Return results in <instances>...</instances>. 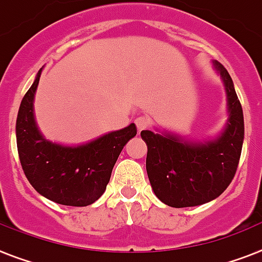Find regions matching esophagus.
Returning a JSON list of instances; mask_svg holds the SVG:
<instances>
[{
	"label": "esophagus",
	"instance_id": "esophagus-1",
	"mask_svg": "<svg viewBox=\"0 0 262 262\" xmlns=\"http://www.w3.org/2000/svg\"><path fill=\"white\" fill-rule=\"evenodd\" d=\"M135 124L138 127V131H142V129H146L147 127L150 126V118H147V116H138L135 119Z\"/></svg>",
	"mask_w": 262,
	"mask_h": 262
}]
</instances>
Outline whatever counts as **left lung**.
Listing matches in <instances>:
<instances>
[{
    "label": "left lung",
    "instance_id": "8db88e82",
    "mask_svg": "<svg viewBox=\"0 0 262 262\" xmlns=\"http://www.w3.org/2000/svg\"><path fill=\"white\" fill-rule=\"evenodd\" d=\"M213 66L228 96L229 118L221 135L195 142L170 133H140L147 144L146 170L151 187L171 207L198 206L215 200L237 171L244 142L243 107L226 68L217 60Z\"/></svg>",
    "mask_w": 262,
    "mask_h": 262
}]
</instances>
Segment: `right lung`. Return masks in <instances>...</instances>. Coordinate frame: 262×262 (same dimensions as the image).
<instances>
[{"instance_id": "obj_1", "label": "right lung", "mask_w": 262, "mask_h": 262, "mask_svg": "<svg viewBox=\"0 0 262 262\" xmlns=\"http://www.w3.org/2000/svg\"><path fill=\"white\" fill-rule=\"evenodd\" d=\"M41 71L19 105L16 123L17 150L23 170L36 191L56 204L88 206L105 191L112 168L136 126L112 131L80 146H62L45 139L33 112Z\"/></svg>"}]
</instances>
